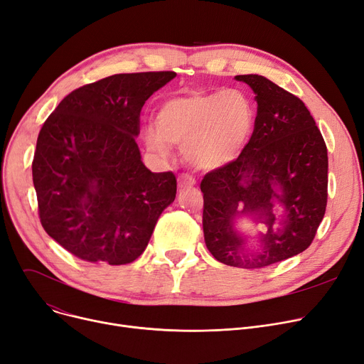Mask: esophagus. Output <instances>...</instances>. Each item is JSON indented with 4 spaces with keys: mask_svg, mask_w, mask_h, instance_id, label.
Segmentation results:
<instances>
[{
    "mask_svg": "<svg viewBox=\"0 0 364 364\" xmlns=\"http://www.w3.org/2000/svg\"><path fill=\"white\" fill-rule=\"evenodd\" d=\"M196 184V178L190 174H181L178 176V187L180 188H187V187H193Z\"/></svg>",
    "mask_w": 364,
    "mask_h": 364,
    "instance_id": "esophagus-1",
    "label": "esophagus"
}]
</instances>
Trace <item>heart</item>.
I'll use <instances>...</instances> for the list:
<instances>
[{
	"instance_id": "b5f03b06",
	"label": "heart",
	"mask_w": 364,
	"mask_h": 364,
	"mask_svg": "<svg viewBox=\"0 0 364 364\" xmlns=\"http://www.w3.org/2000/svg\"><path fill=\"white\" fill-rule=\"evenodd\" d=\"M254 128V109L237 90H192L172 95L156 113V129L144 132L146 146L168 156V144L184 149L200 169L233 162Z\"/></svg>"
}]
</instances>
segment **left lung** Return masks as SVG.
<instances>
[{
	"mask_svg": "<svg viewBox=\"0 0 364 364\" xmlns=\"http://www.w3.org/2000/svg\"><path fill=\"white\" fill-rule=\"evenodd\" d=\"M255 92L254 132L237 159L200 183L203 236L214 258L239 269H262L311 245L328 205V149L310 110L296 95L261 75H237ZM285 208L273 229L272 202ZM254 215L269 227L251 250L234 218Z\"/></svg>",
	"mask_w": 364,
	"mask_h": 364,
	"instance_id": "8db88e82",
	"label": "left lung"
}]
</instances>
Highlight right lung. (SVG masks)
Returning a JSON list of instances; mask_svg holds the SVG:
<instances>
[{"instance_id": "add662e5", "label": "right lung", "mask_w": 364, "mask_h": 364, "mask_svg": "<svg viewBox=\"0 0 364 364\" xmlns=\"http://www.w3.org/2000/svg\"><path fill=\"white\" fill-rule=\"evenodd\" d=\"M176 72L118 73L73 90L44 122L32 180L44 230L88 262L137 259L176 199L171 171L151 172L136 137L150 95Z\"/></svg>"}]
</instances>
